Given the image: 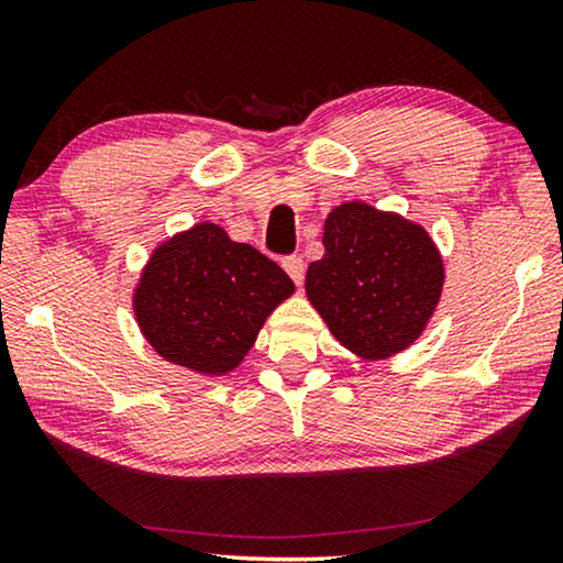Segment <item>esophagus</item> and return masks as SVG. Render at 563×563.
<instances>
[{"instance_id":"esophagus-1","label":"esophagus","mask_w":563,"mask_h":563,"mask_svg":"<svg viewBox=\"0 0 563 563\" xmlns=\"http://www.w3.org/2000/svg\"><path fill=\"white\" fill-rule=\"evenodd\" d=\"M283 268L285 273L290 275L295 285H302V275H305V265L300 255H288V258H283Z\"/></svg>"}]
</instances>
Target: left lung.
<instances>
[{"instance_id":"obj_1","label":"left lung","mask_w":563,"mask_h":563,"mask_svg":"<svg viewBox=\"0 0 563 563\" xmlns=\"http://www.w3.org/2000/svg\"><path fill=\"white\" fill-rule=\"evenodd\" d=\"M325 255L310 263L305 292L342 347L385 360L422 335L442 298L444 263L422 225L350 201L322 233Z\"/></svg>"}]
</instances>
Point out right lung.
I'll return each mask as SVG.
<instances>
[{
  "mask_svg": "<svg viewBox=\"0 0 563 563\" xmlns=\"http://www.w3.org/2000/svg\"><path fill=\"white\" fill-rule=\"evenodd\" d=\"M292 292L278 263L203 221L151 253L133 316L170 365L221 377L241 365L263 322Z\"/></svg>",
  "mask_w": 563,
  "mask_h": 563,
  "instance_id": "add662e5",
  "label": "right lung"
}]
</instances>
